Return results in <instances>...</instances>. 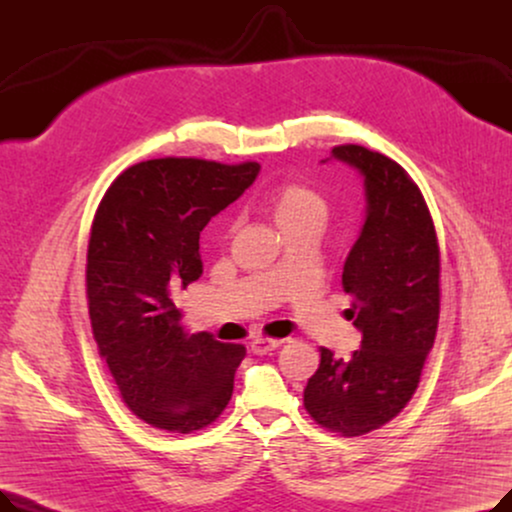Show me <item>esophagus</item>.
<instances>
[{
  "instance_id": "1",
  "label": "esophagus",
  "mask_w": 512,
  "mask_h": 512,
  "mask_svg": "<svg viewBox=\"0 0 512 512\" xmlns=\"http://www.w3.org/2000/svg\"><path fill=\"white\" fill-rule=\"evenodd\" d=\"M284 340L280 338H267V336H259L251 342V351L255 355H267L270 351H276V348L282 344Z\"/></svg>"
}]
</instances>
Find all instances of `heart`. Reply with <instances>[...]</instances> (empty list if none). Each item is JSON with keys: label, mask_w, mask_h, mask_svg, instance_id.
<instances>
[{"label": "heart", "mask_w": 512, "mask_h": 512, "mask_svg": "<svg viewBox=\"0 0 512 512\" xmlns=\"http://www.w3.org/2000/svg\"><path fill=\"white\" fill-rule=\"evenodd\" d=\"M270 209L282 232L301 224H321L328 218V203L311 186L288 182L270 197Z\"/></svg>", "instance_id": "1"}]
</instances>
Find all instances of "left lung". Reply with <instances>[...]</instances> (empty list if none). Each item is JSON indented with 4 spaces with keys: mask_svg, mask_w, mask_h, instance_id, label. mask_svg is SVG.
Instances as JSON below:
<instances>
[{
    "mask_svg": "<svg viewBox=\"0 0 512 512\" xmlns=\"http://www.w3.org/2000/svg\"><path fill=\"white\" fill-rule=\"evenodd\" d=\"M332 153L365 178L367 218L342 272L353 297L346 317L361 332V348L344 361L319 346L303 405L328 432L355 438L392 421L419 386L440 319V247L405 168L361 145Z\"/></svg>",
    "mask_w": 512,
    "mask_h": 512,
    "instance_id": "left-lung-1",
    "label": "left lung"
}]
</instances>
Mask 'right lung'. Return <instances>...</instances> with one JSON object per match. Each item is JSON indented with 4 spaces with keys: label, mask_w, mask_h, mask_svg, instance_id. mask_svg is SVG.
Wrapping results in <instances>:
<instances>
[{
    "label": "right lung",
    "mask_w": 512,
    "mask_h": 512,
    "mask_svg": "<svg viewBox=\"0 0 512 512\" xmlns=\"http://www.w3.org/2000/svg\"><path fill=\"white\" fill-rule=\"evenodd\" d=\"M257 161L147 159L107 188L91 226L87 299L93 338L126 407L174 434L218 419L242 344L188 336L174 297L199 280V234L255 180Z\"/></svg>",
    "instance_id": "1"
}]
</instances>
